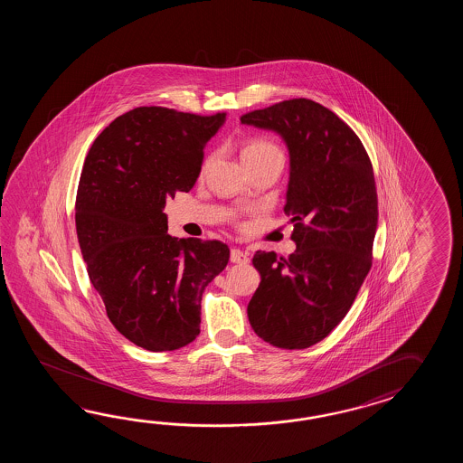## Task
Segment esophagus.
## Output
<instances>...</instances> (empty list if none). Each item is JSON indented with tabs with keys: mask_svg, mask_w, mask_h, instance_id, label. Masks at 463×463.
I'll return each mask as SVG.
<instances>
[{
	"mask_svg": "<svg viewBox=\"0 0 463 463\" xmlns=\"http://www.w3.org/2000/svg\"><path fill=\"white\" fill-rule=\"evenodd\" d=\"M230 260H232V263H248V261H250L248 253L243 251V250H240V248H233V250H232Z\"/></svg>",
	"mask_w": 463,
	"mask_h": 463,
	"instance_id": "obj_1",
	"label": "esophagus"
}]
</instances>
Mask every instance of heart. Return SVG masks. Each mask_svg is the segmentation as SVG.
<instances>
[{"instance_id":"b5f03b06","label":"heart","mask_w":463,"mask_h":463,"mask_svg":"<svg viewBox=\"0 0 463 463\" xmlns=\"http://www.w3.org/2000/svg\"><path fill=\"white\" fill-rule=\"evenodd\" d=\"M271 156H281L283 157V152L281 148L276 146L275 142L268 140V138L256 137L248 140L243 148H241V158L243 162H255L260 158L271 157ZM212 158H208L207 165L210 164Z\"/></svg>"}]
</instances>
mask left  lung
<instances>
[{
  "instance_id": "1",
  "label": "left lung",
  "mask_w": 463,
  "mask_h": 463,
  "mask_svg": "<svg viewBox=\"0 0 463 463\" xmlns=\"http://www.w3.org/2000/svg\"><path fill=\"white\" fill-rule=\"evenodd\" d=\"M241 124L278 132L289 150L285 213L295 253L256 251L261 283L248 305L256 335L306 349L339 325L373 266L374 170L361 138L333 110L289 99L243 114Z\"/></svg>"
}]
</instances>
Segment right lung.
Returning a JSON list of instances; mask_svg holds the SVG:
<instances>
[{
  "label": "right lung",
  "instance_id": "obj_1",
  "mask_svg": "<svg viewBox=\"0 0 463 463\" xmlns=\"http://www.w3.org/2000/svg\"><path fill=\"white\" fill-rule=\"evenodd\" d=\"M225 116L132 109L99 134L82 167L76 232L89 279L118 333L152 353L197 337L202 295L228 265L225 243L174 238L164 213L168 197L195 185Z\"/></svg>",
  "mask_w": 463,
  "mask_h": 463
}]
</instances>
